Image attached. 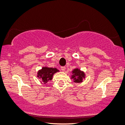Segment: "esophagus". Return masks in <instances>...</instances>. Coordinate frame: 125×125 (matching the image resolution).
Masks as SVG:
<instances>
[{"instance_id": "34e87169", "label": "esophagus", "mask_w": 125, "mask_h": 125, "mask_svg": "<svg viewBox=\"0 0 125 125\" xmlns=\"http://www.w3.org/2000/svg\"><path fill=\"white\" fill-rule=\"evenodd\" d=\"M61 69L62 71H64L66 70V67L65 66H62V67H61Z\"/></svg>"}]
</instances>
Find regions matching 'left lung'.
<instances>
[{
  "instance_id": "left-lung-1",
  "label": "left lung",
  "mask_w": 125,
  "mask_h": 125,
  "mask_svg": "<svg viewBox=\"0 0 125 125\" xmlns=\"http://www.w3.org/2000/svg\"><path fill=\"white\" fill-rule=\"evenodd\" d=\"M72 74L73 75H72V78L73 80L74 83H81V82H83V78H85V73L78 68L74 69L72 72Z\"/></svg>"
}]
</instances>
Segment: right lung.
<instances>
[{
	"label": "right lung",
	"mask_w": 125,
	"mask_h": 125,
	"mask_svg": "<svg viewBox=\"0 0 125 125\" xmlns=\"http://www.w3.org/2000/svg\"><path fill=\"white\" fill-rule=\"evenodd\" d=\"M59 72L56 68L43 67L37 73V77L40 79L42 83L44 84L47 83L49 81H51L55 73Z\"/></svg>",
	"instance_id": "right-lung-1"
}]
</instances>
